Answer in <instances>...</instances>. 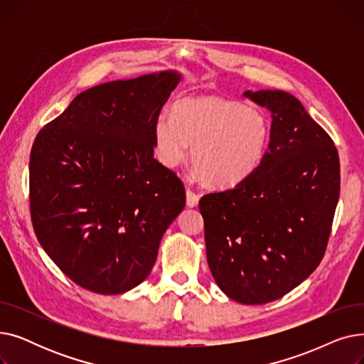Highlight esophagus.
Returning a JSON list of instances; mask_svg holds the SVG:
<instances>
[{
  "label": "esophagus",
  "instance_id": "obj_1",
  "mask_svg": "<svg viewBox=\"0 0 364 364\" xmlns=\"http://www.w3.org/2000/svg\"><path fill=\"white\" fill-rule=\"evenodd\" d=\"M186 199H187V206L188 208H195L199 203V195L192 192V190H187V192H186Z\"/></svg>",
  "mask_w": 364,
  "mask_h": 364
}]
</instances>
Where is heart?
<instances>
[{
	"instance_id": "b5f03b06",
	"label": "heart",
	"mask_w": 364,
	"mask_h": 364,
	"mask_svg": "<svg viewBox=\"0 0 364 364\" xmlns=\"http://www.w3.org/2000/svg\"><path fill=\"white\" fill-rule=\"evenodd\" d=\"M272 137V124L258 107L223 95H195L161 113L153 125L156 158L177 166L190 153L198 172L213 187H233L261 165Z\"/></svg>"
}]
</instances>
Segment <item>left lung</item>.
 I'll list each match as a JSON object with an SVG mask.
<instances>
[{
	"mask_svg": "<svg viewBox=\"0 0 364 364\" xmlns=\"http://www.w3.org/2000/svg\"><path fill=\"white\" fill-rule=\"evenodd\" d=\"M270 112L272 137L245 181L199 202L206 259L218 288L240 304L282 298L326 251L339 199L338 150L292 94L243 92Z\"/></svg>",
	"mask_w": 364,
	"mask_h": 364,
	"instance_id": "left-lung-1",
	"label": "left lung"
}]
</instances>
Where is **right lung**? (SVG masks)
<instances>
[{
	"label": "right lung",
	"instance_id": "right-lung-1",
	"mask_svg": "<svg viewBox=\"0 0 364 364\" xmlns=\"http://www.w3.org/2000/svg\"><path fill=\"white\" fill-rule=\"evenodd\" d=\"M183 75L161 70L92 87L35 139L31 217L47 255L76 284L125 294L146 280L186 205L153 158V125Z\"/></svg>",
	"mask_w": 364,
	"mask_h": 364
}]
</instances>
